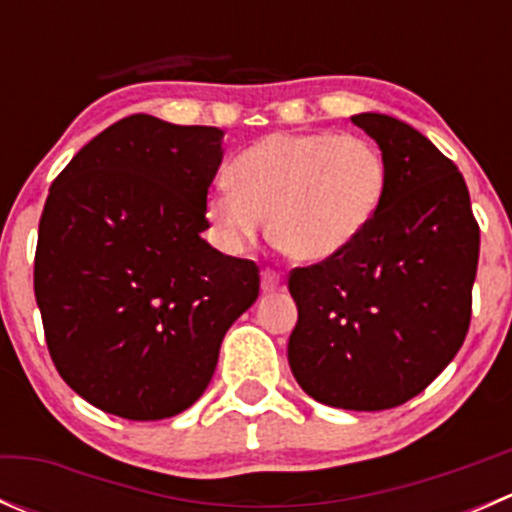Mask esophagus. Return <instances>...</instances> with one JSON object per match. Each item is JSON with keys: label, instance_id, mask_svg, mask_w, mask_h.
<instances>
[{"label": "esophagus", "instance_id": "34e87169", "mask_svg": "<svg viewBox=\"0 0 512 512\" xmlns=\"http://www.w3.org/2000/svg\"><path fill=\"white\" fill-rule=\"evenodd\" d=\"M282 287V275L280 272L270 270V267H265L262 270V292L270 294V292H277V289Z\"/></svg>", "mask_w": 512, "mask_h": 512}]
</instances>
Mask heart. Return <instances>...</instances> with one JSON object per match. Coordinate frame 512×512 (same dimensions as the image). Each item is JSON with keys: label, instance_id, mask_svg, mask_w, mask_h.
Here are the masks:
<instances>
[{"label": "heart", "instance_id": "1", "mask_svg": "<svg viewBox=\"0 0 512 512\" xmlns=\"http://www.w3.org/2000/svg\"><path fill=\"white\" fill-rule=\"evenodd\" d=\"M230 183L205 198V215L225 247H250L267 218L272 242L287 257L324 262L352 247L376 218L389 165L364 136L280 131L232 160Z\"/></svg>", "mask_w": 512, "mask_h": 512}]
</instances>
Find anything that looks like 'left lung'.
Wrapping results in <instances>:
<instances>
[{"instance_id": "left-lung-1", "label": "left lung", "mask_w": 512, "mask_h": 512, "mask_svg": "<svg viewBox=\"0 0 512 512\" xmlns=\"http://www.w3.org/2000/svg\"><path fill=\"white\" fill-rule=\"evenodd\" d=\"M384 153V203L342 255L289 272L287 359L314 401L384 411L421 394L471 327L480 227L456 163L409 123L352 116Z\"/></svg>"}]
</instances>
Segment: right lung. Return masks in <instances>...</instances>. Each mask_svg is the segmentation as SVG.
I'll list each match as a JSON object with an SVG mask.
<instances>
[{
    "label": "right lung",
    "instance_id": "1",
    "mask_svg": "<svg viewBox=\"0 0 512 512\" xmlns=\"http://www.w3.org/2000/svg\"><path fill=\"white\" fill-rule=\"evenodd\" d=\"M223 131L121 118L56 175L39 220L34 294L61 379L131 421L193 406L260 267L200 237Z\"/></svg>",
    "mask_w": 512,
    "mask_h": 512
}]
</instances>
